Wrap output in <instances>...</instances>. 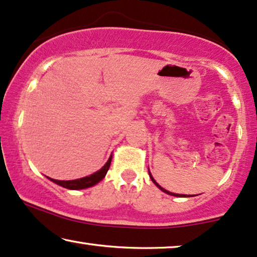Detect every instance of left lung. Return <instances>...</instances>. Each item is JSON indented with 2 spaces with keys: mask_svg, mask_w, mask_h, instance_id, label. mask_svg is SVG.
Here are the masks:
<instances>
[{
  "mask_svg": "<svg viewBox=\"0 0 257 257\" xmlns=\"http://www.w3.org/2000/svg\"><path fill=\"white\" fill-rule=\"evenodd\" d=\"M149 176H150V179H152V181H153V182H154V183H155V186H156V187H159V188H160V189H161V190H162V191H164V193H166V194H168V195H173V196H179V197H186V195H181V194H175V193H170V191H168V190H166V189H163V188H162V187H161V186H160V184H159V183H157L155 180H154V177L152 176V174H150V172H149Z\"/></svg>",
  "mask_w": 257,
  "mask_h": 257,
  "instance_id": "left-lung-1",
  "label": "left lung"
}]
</instances>
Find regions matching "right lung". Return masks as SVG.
I'll use <instances>...</instances> for the list:
<instances>
[{
    "label": "right lung",
    "instance_id": "obj_1",
    "mask_svg": "<svg viewBox=\"0 0 257 257\" xmlns=\"http://www.w3.org/2000/svg\"><path fill=\"white\" fill-rule=\"evenodd\" d=\"M111 163V156L109 157V160L107 161V163L104 164L102 168L98 170V172L91 174V175L82 177V179H77V180H71V181H59V180H54L50 179V181H53L54 183L59 184V186L67 188V189H71V190H78V189H84V188H89L93 187L95 184L100 182L101 180L104 179L105 174H107L109 167H110Z\"/></svg>",
    "mask_w": 257,
    "mask_h": 257
}]
</instances>
